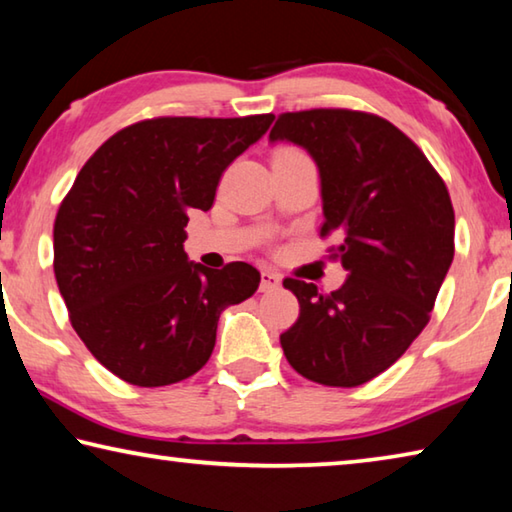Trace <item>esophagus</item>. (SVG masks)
I'll return each mask as SVG.
<instances>
[{
  "instance_id": "esophagus-1",
  "label": "esophagus",
  "mask_w": 512,
  "mask_h": 512,
  "mask_svg": "<svg viewBox=\"0 0 512 512\" xmlns=\"http://www.w3.org/2000/svg\"><path fill=\"white\" fill-rule=\"evenodd\" d=\"M280 282H282V277L277 275V273L262 271V282H259V289H262V291H273V289L280 287Z\"/></svg>"
}]
</instances>
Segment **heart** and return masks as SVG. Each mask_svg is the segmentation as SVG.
<instances>
[{
	"mask_svg": "<svg viewBox=\"0 0 512 512\" xmlns=\"http://www.w3.org/2000/svg\"><path fill=\"white\" fill-rule=\"evenodd\" d=\"M280 151H293V149H280Z\"/></svg>",
	"mask_w": 512,
	"mask_h": 512,
	"instance_id": "b5f03b06",
	"label": "heart"
}]
</instances>
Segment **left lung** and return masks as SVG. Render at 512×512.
<instances>
[{"mask_svg": "<svg viewBox=\"0 0 512 512\" xmlns=\"http://www.w3.org/2000/svg\"><path fill=\"white\" fill-rule=\"evenodd\" d=\"M268 140L305 146L320 171L325 221L348 277L320 293L287 277L300 316L280 334L291 368L316 384L354 388L409 350L431 318L454 259L445 180L411 137L384 117L348 108L282 112Z\"/></svg>", "mask_w": 512, "mask_h": 512, "instance_id": "8db88e82", "label": "left lung"}]
</instances>
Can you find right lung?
<instances>
[{"label": "right lung", "mask_w": 512, "mask_h": 512, "mask_svg": "<svg viewBox=\"0 0 512 512\" xmlns=\"http://www.w3.org/2000/svg\"><path fill=\"white\" fill-rule=\"evenodd\" d=\"M273 115L153 117L83 164L54 223V273L69 323L112 375L169 386L201 370L221 311L259 287L246 262H187L189 210L207 212L228 164Z\"/></svg>", "instance_id": "obj_1"}]
</instances>
